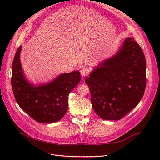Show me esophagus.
Returning a JSON list of instances; mask_svg holds the SVG:
<instances>
[{
  "label": "esophagus",
  "instance_id": "34e87169",
  "mask_svg": "<svg viewBox=\"0 0 160 160\" xmlns=\"http://www.w3.org/2000/svg\"><path fill=\"white\" fill-rule=\"evenodd\" d=\"M89 74V69L87 67H83L81 71V75L82 77H85Z\"/></svg>",
  "mask_w": 160,
  "mask_h": 160
}]
</instances>
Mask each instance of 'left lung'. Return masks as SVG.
<instances>
[{
  "mask_svg": "<svg viewBox=\"0 0 160 160\" xmlns=\"http://www.w3.org/2000/svg\"><path fill=\"white\" fill-rule=\"evenodd\" d=\"M143 52L127 38L118 52L97 67L85 81L95 112L106 120H119L137 106L146 85Z\"/></svg>",
  "mask_w": 160,
  "mask_h": 160,
  "instance_id": "8db88e82",
  "label": "left lung"
}]
</instances>
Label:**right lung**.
Returning a JSON list of instances; mask_svg holds the SVG:
<instances>
[{"label": "right lung", "instance_id": "1", "mask_svg": "<svg viewBox=\"0 0 160 160\" xmlns=\"http://www.w3.org/2000/svg\"><path fill=\"white\" fill-rule=\"evenodd\" d=\"M22 47L17 49L12 65L11 85L20 108L39 123H54L68 109V96L81 80L78 71L58 76L49 83L35 86L26 80L20 62Z\"/></svg>", "mask_w": 160, "mask_h": 160}]
</instances>
